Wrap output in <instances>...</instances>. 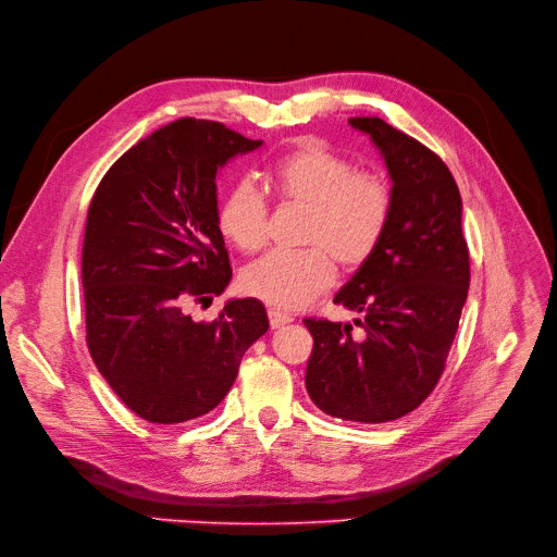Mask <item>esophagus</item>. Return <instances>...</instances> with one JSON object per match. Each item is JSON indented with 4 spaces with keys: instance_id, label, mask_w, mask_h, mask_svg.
Returning a JSON list of instances; mask_svg holds the SVG:
<instances>
[{
    "instance_id": "1",
    "label": "esophagus",
    "mask_w": 557,
    "mask_h": 557,
    "mask_svg": "<svg viewBox=\"0 0 557 557\" xmlns=\"http://www.w3.org/2000/svg\"><path fill=\"white\" fill-rule=\"evenodd\" d=\"M268 314H270V324H272V329H281V326H285V324H289V322L295 320L293 314L281 312V310H270Z\"/></svg>"
}]
</instances>
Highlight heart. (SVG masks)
I'll return each instance as SVG.
<instances>
[{
  "mask_svg": "<svg viewBox=\"0 0 557 557\" xmlns=\"http://www.w3.org/2000/svg\"><path fill=\"white\" fill-rule=\"evenodd\" d=\"M272 188L281 203L304 208V251H272L240 276L245 293L262 304L295 310L333 285L335 262L358 270L376 253L392 220V190L376 172L320 143H301L274 165ZM218 228L245 253L268 243L270 206L249 181L235 183L218 210Z\"/></svg>",
  "mask_w": 557,
  "mask_h": 557,
  "instance_id": "heart-1",
  "label": "heart"
}]
</instances>
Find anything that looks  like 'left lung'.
<instances>
[{"mask_svg":"<svg viewBox=\"0 0 557 557\" xmlns=\"http://www.w3.org/2000/svg\"><path fill=\"white\" fill-rule=\"evenodd\" d=\"M392 178V220L376 253L335 295L354 326L304 320L312 335L306 389L331 417L383 423L437 385L469 289L462 199L442 158L381 117H351Z\"/></svg>","mask_w":557,"mask_h":557,"instance_id":"1","label":"left lung"}]
</instances>
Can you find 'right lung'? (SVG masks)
<instances>
[{"label":"right lung","instance_id":"1","mask_svg":"<svg viewBox=\"0 0 557 557\" xmlns=\"http://www.w3.org/2000/svg\"><path fill=\"white\" fill-rule=\"evenodd\" d=\"M260 145L220 122L181 117L120 156L90 201L82 256L88 349L124 406L151 423L218 408L245 351L270 329L258 299L226 301L213 322L185 312L231 281L215 176Z\"/></svg>","mask_w":557,"mask_h":557}]
</instances>
